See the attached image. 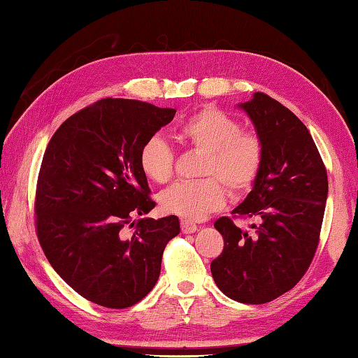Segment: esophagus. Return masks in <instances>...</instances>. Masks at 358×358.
I'll return each mask as SVG.
<instances>
[{
	"label": "esophagus",
	"mask_w": 358,
	"mask_h": 358,
	"mask_svg": "<svg viewBox=\"0 0 358 358\" xmlns=\"http://www.w3.org/2000/svg\"><path fill=\"white\" fill-rule=\"evenodd\" d=\"M180 230H182V233H194L196 230H198V225L193 224L192 221L182 220L180 221Z\"/></svg>",
	"instance_id": "esophagus-1"
}]
</instances>
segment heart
<instances>
[{"instance_id":"obj_1","label":"heart","mask_w":358,"mask_h":358,"mask_svg":"<svg viewBox=\"0 0 358 358\" xmlns=\"http://www.w3.org/2000/svg\"><path fill=\"white\" fill-rule=\"evenodd\" d=\"M178 141L203 152L199 176L193 182H178L159 194L165 213L185 220H202L222 207L225 188L231 194L250 189L262 164V142L257 133L241 129V123L215 106H206L176 128ZM174 151L162 137L152 136L138 151V166L145 178L166 184L174 173Z\"/></svg>"}]
</instances>
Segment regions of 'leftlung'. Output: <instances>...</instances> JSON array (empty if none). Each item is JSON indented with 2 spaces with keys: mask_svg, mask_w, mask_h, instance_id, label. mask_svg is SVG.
I'll return each mask as SVG.
<instances>
[{
  "mask_svg": "<svg viewBox=\"0 0 358 358\" xmlns=\"http://www.w3.org/2000/svg\"><path fill=\"white\" fill-rule=\"evenodd\" d=\"M239 108L252 119L264 155L252 192L231 215L257 224L249 233L220 217L215 229L224 250L210 268L224 295L264 304L308 272L320 243L327 173L309 129L290 109L264 92H255Z\"/></svg>",
  "mask_w": 358,
  "mask_h": 358,
  "instance_id": "8db88e82",
  "label": "left lung"
}]
</instances>
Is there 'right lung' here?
Masks as SVG:
<instances>
[{
    "instance_id": "obj_1",
    "label": "right lung",
    "mask_w": 358,
    "mask_h": 358,
    "mask_svg": "<svg viewBox=\"0 0 358 358\" xmlns=\"http://www.w3.org/2000/svg\"><path fill=\"white\" fill-rule=\"evenodd\" d=\"M174 114L147 101L101 99L64 120L43 156L35 192L41 249L64 282L103 308H131L147 296L165 245L180 231L174 215L133 222L156 207L138 151Z\"/></svg>"
}]
</instances>
